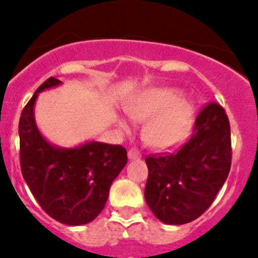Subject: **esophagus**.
<instances>
[{"label":"esophagus","instance_id":"1","mask_svg":"<svg viewBox=\"0 0 258 258\" xmlns=\"http://www.w3.org/2000/svg\"><path fill=\"white\" fill-rule=\"evenodd\" d=\"M127 157H129V160H136V159H141V154L138 150L131 149L127 151Z\"/></svg>","mask_w":258,"mask_h":258}]
</instances>
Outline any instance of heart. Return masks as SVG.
Returning a JSON list of instances; mask_svg holds the SVG:
<instances>
[{"label": "heart", "instance_id": "1", "mask_svg": "<svg viewBox=\"0 0 258 258\" xmlns=\"http://www.w3.org/2000/svg\"><path fill=\"white\" fill-rule=\"evenodd\" d=\"M127 116L136 122H145L143 138L155 150H169L190 137L195 122V104L174 88L146 89L126 104ZM121 131L131 129L124 117H117Z\"/></svg>", "mask_w": 258, "mask_h": 258}]
</instances>
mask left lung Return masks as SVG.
I'll list each match as a JSON object with an SVG mask.
<instances>
[{
	"label": "left lung",
	"instance_id": "left-lung-1",
	"mask_svg": "<svg viewBox=\"0 0 258 258\" xmlns=\"http://www.w3.org/2000/svg\"><path fill=\"white\" fill-rule=\"evenodd\" d=\"M145 199L166 225H183L211 207L231 166L230 124L225 109L209 103L194 124V134L174 154L146 157Z\"/></svg>",
	"mask_w": 258,
	"mask_h": 258
}]
</instances>
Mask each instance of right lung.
I'll return each mask as SVG.
<instances>
[{"label":"right lung","mask_w":258,"mask_h":258,"mask_svg":"<svg viewBox=\"0 0 258 258\" xmlns=\"http://www.w3.org/2000/svg\"><path fill=\"white\" fill-rule=\"evenodd\" d=\"M50 77L23 108L19 120L20 168L37 203L58 222L80 226L103 211L113 179L126 165V150L120 145L90 141L64 149L46 141L35 120L38 93L55 88Z\"/></svg>","instance_id":"1"}]
</instances>
